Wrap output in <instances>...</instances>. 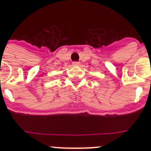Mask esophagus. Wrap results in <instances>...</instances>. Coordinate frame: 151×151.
<instances>
[{
	"instance_id": "1",
	"label": "esophagus",
	"mask_w": 151,
	"mask_h": 151,
	"mask_svg": "<svg viewBox=\"0 0 151 151\" xmlns=\"http://www.w3.org/2000/svg\"><path fill=\"white\" fill-rule=\"evenodd\" d=\"M80 64L79 62H77V61H75V62H73V66H78Z\"/></svg>"
}]
</instances>
